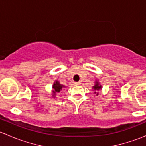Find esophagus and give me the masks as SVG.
<instances>
[{
    "label": "esophagus",
    "instance_id": "esophagus-1",
    "mask_svg": "<svg viewBox=\"0 0 146 146\" xmlns=\"http://www.w3.org/2000/svg\"><path fill=\"white\" fill-rule=\"evenodd\" d=\"M74 85H81V82H75Z\"/></svg>",
    "mask_w": 146,
    "mask_h": 146
}]
</instances>
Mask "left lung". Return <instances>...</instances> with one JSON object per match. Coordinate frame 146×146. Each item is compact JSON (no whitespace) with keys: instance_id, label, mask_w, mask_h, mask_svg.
Returning a JSON list of instances; mask_svg holds the SVG:
<instances>
[{"instance_id":"1","label":"left lung","mask_w":146,"mask_h":146,"mask_svg":"<svg viewBox=\"0 0 146 146\" xmlns=\"http://www.w3.org/2000/svg\"><path fill=\"white\" fill-rule=\"evenodd\" d=\"M93 88H94V89H95V90H98L101 89L102 87H101V85H99V83H98V82H96V84H95V85H94ZM95 93L97 94V95H98V92H95Z\"/></svg>"}]
</instances>
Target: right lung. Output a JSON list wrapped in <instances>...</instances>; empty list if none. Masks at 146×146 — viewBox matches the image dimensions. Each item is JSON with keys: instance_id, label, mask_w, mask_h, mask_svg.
<instances>
[{"instance_id": "right-lung-1", "label": "right lung", "mask_w": 146, "mask_h": 146, "mask_svg": "<svg viewBox=\"0 0 146 146\" xmlns=\"http://www.w3.org/2000/svg\"><path fill=\"white\" fill-rule=\"evenodd\" d=\"M63 87H64V85H61L58 81H56V82H54V85H53V88H54V90H53V96L55 97V94L56 92H59L60 90L62 89Z\"/></svg>"}]
</instances>
